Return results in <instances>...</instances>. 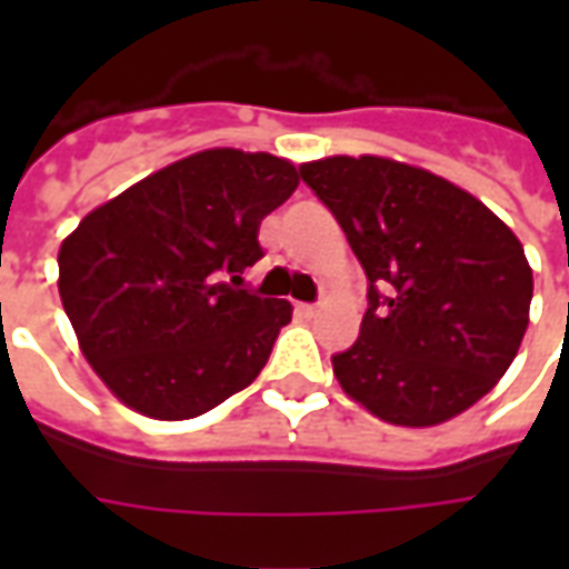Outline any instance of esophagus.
Listing matches in <instances>:
<instances>
[{
    "instance_id": "1",
    "label": "esophagus",
    "mask_w": 569,
    "mask_h": 569,
    "mask_svg": "<svg viewBox=\"0 0 569 569\" xmlns=\"http://www.w3.org/2000/svg\"><path fill=\"white\" fill-rule=\"evenodd\" d=\"M298 310H301L305 317H317V313H320V305H298Z\"/></svg>"
}]
</instances>
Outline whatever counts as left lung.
I'll return each instance as SVG.
<instances>
[{
    "mask_svg": "<svg viewBox=\"0 0 569 569\" xmlns=\"http://www.w3.org/2000/svg\"><path fill=\"white\" fill-rule=\"evenodd\" d=\"M369 277L359 338L335 353L350 399L396 427H436L493 390L527 332L521 240L448 179L378 154L298 167Z\"/></svg>",
    "mask_w": 569,
    "mask_h": 569,
    "instance_id": "8db88e82",
    "label": "left lung"
}]
</instances>
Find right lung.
I'll return each instance as SVG.
<instances>
[{
    "mask_svg": "<svg viewBox=\"0 0 569 569\" xmlns=\"http://www.w3.org/2000/svg\"><path fill=\"white\" fill-rule=\"evenodd\" d=\"M298 188L268 151L207 149L88 212L63 240L60 301L93 371L133 411L188 420L259 378L292 305L243 289L259 224Z\"/></svg>",
    "mask_w": 569,
    "mask_h": 569,
    "instance_id": "add662e5",
    "label": "right lung"
}]
</instances>
